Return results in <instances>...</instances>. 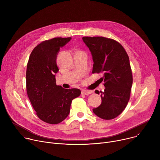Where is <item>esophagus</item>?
<instances>
[{
	"label": "esophagus",
	"instance_id": "1",
	"mask_svg": "<svg viewBox=\"0 0 160 160\" xmlns=\"http://www.w3.org/2000/svg\"><path fill=\"white\" fill-rule=\"evenodd\" d=\"M91 94L90 91L85 90H82V94H83V95H88V94Z\"/></svg>",
	"mask_w": 160,
	"mask_h": 160
}]
</instances>
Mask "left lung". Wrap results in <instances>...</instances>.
Instances as JSON below:
<instances>
[{"label":"left lung","instance_id":"1","mask_svg":"<svg viewBox=\"0 0 160 160\" xmlns=\"http://www.w3.org/2000/svg\"><path fill=\"white\" fill-rule=\"evenodd\" d=\"M94 62L92 73H102L105 89L101 91V105L94 108L96 115L104 120L116 118L130 99L133 78L128 56L117 41L103 37H83ZM96 94H99L96 90Z\"/></svg>","mask_w":160,"mask_h":160}]
</instances>
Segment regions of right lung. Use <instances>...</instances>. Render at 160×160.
Returning <instances> with one entry per match:
<instances>
[{
    "label": "right lung",
    "mask_w": 160,
    "mask_h": 160,
    "mask_svg": "<svg viewBox=\"0 0 160 160\" xmlns=\"http://www.w3.org/2000/svg\"><path fill=\"white\" fill-rule=\"evenodd\" d=\"M71 39L57 37L42 42L32 51L27 64L28 98L37 117L48 123L58 124L66 118L72 100L81 94L80 89H66L56 83L58 54Z\"/></svg>",
    "instance_id": "1"
}]
</instances>
